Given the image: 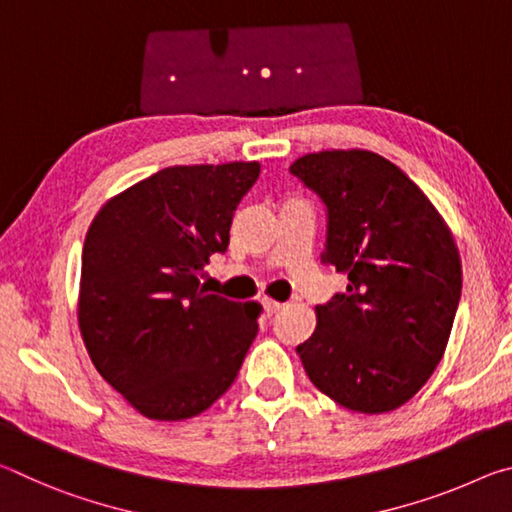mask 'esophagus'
<instances>
[{
    "label": "esophagus",
    "instance_id": "34e87169",
    "mask_svg": "<svg viewBox=\"0 0 512 512\" xmlns=\"http://www.w3.org/2000/svg\"><path fill=\"white\" fill-rule=\"evenodd\" d=\"M262 307H264V311H266V316H273L275 311H280V302H275V300H271V298H264L262 300Z\"/></svg>",
    "mask_w": 512,
    "mask_h": 512
}]
</instances>
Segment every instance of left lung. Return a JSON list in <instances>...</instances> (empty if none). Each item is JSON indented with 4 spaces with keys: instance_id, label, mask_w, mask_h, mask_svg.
<instances>
[{
    "instance_id": "8db88e82",
    "label": "left lung",
    "mask_w": 512,
    "mask_h": 512,
    "mask_svg": "<svg viewBox=\"0 0 512 512\" xmlns=\"http://www.w3.org/2000/svg\"><path fill=\"white\" fill-rule=\"evenodd\" d=\"M327 214L325 262L348 287L316 307L300 343L318 391L359 413L393 411L443 359L461 300L454 239L420 187L370 151L309 153L289 167Z\"/></svg>"
}]
</instances>
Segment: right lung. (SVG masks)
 <instances>
[{
  "label": "right lung",
  "instance_id": "add662e5",
  "mask_svg": "<svg viewBox=\"0 0 512 512\" xmlns=\"http://www.w3.org/2000/svg\"><path fill=\"white\" fill-rule=\"evenodd\" d=\"M257 162L169 167L112 198L83 244L79 325L94 368L151 420L203 413L257 336L255 302L207 293Z\"/></svg>",
  "mask_w": 512,
  "mask_h": 512
}]
</instances>
